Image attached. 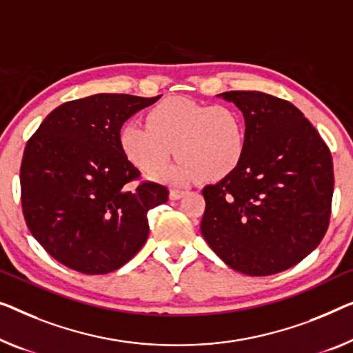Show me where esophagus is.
<instances>
[{
    "mask_svg": "<svg viewBox=\"0 0 353 353\" xmlns=\"http://www.w3.org/2000/svg\"><path fill=\"white\" fill-rule=\"evenodd\" d=\"M183 194H185V192H183V190H177V188H172V190L170 192V199L176 201V199H181Z\"/></svg>",
    "mask_w": 353,
    "mask_h": 353,
    "instance_id": "obj_1",
    "label": "esophagus"
}]
</instances>
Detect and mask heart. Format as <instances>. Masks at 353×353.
Segmentation results:
<instances>
[{"mask_svg":"<svg viewBox=\"0 0 353 353\" xmlns=\"http://www.w3.org/2000/svg\"><path fill=\"white\" fill-rule=\"evenodd\" d=\"M120 149L134 166L154 171L174 154L176 165L155 171L168 182H219L243 165L249 144L244 115L228 104L168 98L147 112V123L128 122L120 130Z\"/></svg>","mask_w":353,"mask_h":353,"instance_id":"1","label":"heart"}]
</instances>
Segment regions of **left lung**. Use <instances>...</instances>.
Listing matches in <instances>:
<instances>
[{"label": "left lung", "instance_id": "obj_1", "mask_svg": "<svg viewBox=\"0 0 353 353\" xmlns=\"http://www.w3.org/2000/svg\"><path fill=\"white\" fill-rule=\"evenodd\" d=\"M244 115L247 154L234 174L203 188L201 234L234 271L271 276L296 265L328 230L334 174L328 145L292 103L225 92Z\"/></svg>", "mask_w": 353, "mask_h": 353}]
</instances>
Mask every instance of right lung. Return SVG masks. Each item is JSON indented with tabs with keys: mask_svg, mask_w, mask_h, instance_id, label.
<instances>
[{
	"mask_svg": "<svg viewBox=\"0 0 353 353\" xmlns=\"http://www.w3.org/2000/svg\"><path fill=\"white\" fill-rule=\"evenodd\" d=\"M160 97L98 93L68 101L26 143L20 166L26 227L61 265L108 274L145 244L147 212L170 192L149 181L131 188L141 172L119 138L126 120Z\"/></svg>",
	"mask_w": 353,
	"mask_h": 353,
	"instance_id": "add662e5",
	"label": "right lung"
}]
</instances>
